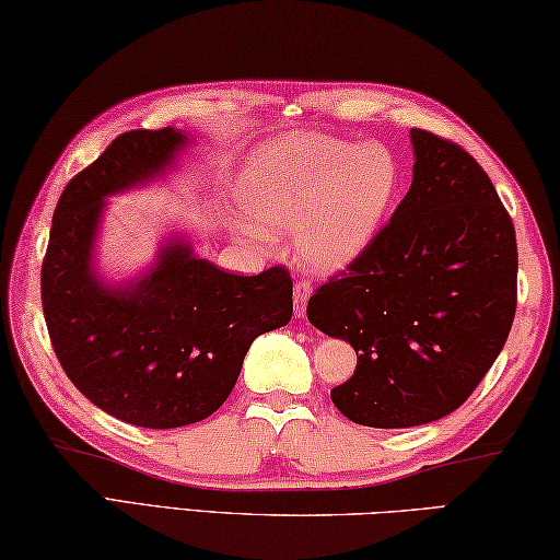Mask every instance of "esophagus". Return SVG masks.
Listing matches in <instances>:
<instances>
[{
    "label": "esophagus",
    "mask_w": 560,
    "mask_h": 560,
    "mask_svg": "<svg viewBox=\"0 0 560 560\" xmlns=\"http://www.w3.org/2000/svg\"><path fill=\"white\" fill-rule=\"evenodd\" d=\"M311 293H313L311 281H306V279L296 281V287H293V311H296L299 318H303V315H306V306H308Z\"/></svg>",
    "instance_id": "esophagus-1"
}]
</instances>
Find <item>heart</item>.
Here are the masks:
<instances>
[{
  "mask_svg": "<svg viewBox=\"0 0 560 560\" xmlns=\"http://www.w3.org/2000/svg\"><path fill=\"white\" fill-rule=\"evenodd\" d=\"M392 149L320 135L273 139L247 159L240 178L242 232L261 247L296 232V257L313 271H340L372 247L399 192Z\"/></svg>",
  "mask_w": 560,
  "mask_h": 560,
  "instance_id": "b5f03b06",
  "label": "heart"
}]
</instances>
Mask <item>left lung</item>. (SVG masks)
Here are the masks:
<instances>
[{
	"instance_id": "1",
	"label": "left lung",
	"mask_w": 560,
	"mask_h": 560,
	"mask_svg": "<svg viewBox=\"0 0 560 560\" xmlns=\"http://www.w3.org/2000/svg\"><path fill=\"white\" fill-rule=\"evenodd\" d=\"M411 144L409 192L306 308L315 328L358 352L330 399L372 429L453 413L502 352L516 311V235L490 176L431 131L411 129Z\"/></svg>"
}]
</instances>
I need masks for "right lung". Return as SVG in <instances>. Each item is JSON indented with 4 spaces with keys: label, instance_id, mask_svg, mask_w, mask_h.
<instances>
[{
    "label": "right lung",
    "instance_id": "add662e5",
    "mask_svg": "<svg viewBox=\"0 0 560 560\" xmlns=\"http://www.w3.org/2000/svg\"><path fill=\"white\" fill-rule=\"evenodd\" d=\"M188 135H119L68 183L50 228L40 301L50 342L78 392L141 429H178L215 413L235 386L254 338L291 320L283 267L235 277L171 237L154 267L125 283L93 264L105 198L164 176Z\"/></svg>",
    "mask_w": 560,
    "mask_h": 560
}]
</instances>
